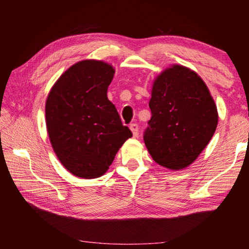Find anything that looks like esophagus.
<instances>
[{
    "mask_svg": "<svg viewBox=\"0 0 249 249\" xmlns=\"http://www.w3.org/2000/svg\"><path fill=\"white\" fill-rule=\"evenodd\" d=\"M129 128H130V130H132L134 137H137L138 133H140V126H138L136 123H134V124H130Z\"/></svg>",
    "mask_w": 249,
    "mask_h": 249,
    "instance_id": "obj_1",
    "label": "esophagus"
}]
</instances>
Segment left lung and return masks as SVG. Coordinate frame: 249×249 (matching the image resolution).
Here are the masks:
<instances>
[{"label":"left lung","mask_w":249,"mask_h":249,"mask_svg":"<svg viewBox=\"0 0 249 249\" xmlns=\"http://www.w3.org/2000/svg\"><path fill=\"white\" fill-rule=\"evenodd\" d=\"M149 107L144 142L151 157L171 170L188 167L217 126L216 105L203 80L185 67L172 66L155 80Z\"/></svg>","instance_id":"1"}]
</instances>
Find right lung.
Returning a JSON list of instances; mask_svg holds the SVG:
<instances>
[{"label": "right lung", "mask_w": 249, "mask_h": 249, "mask_svg": "<svg viewBox=\"0 0 249 249\" xmlns=\"http://www.w3.org/2000/svg\"><path fill=\"white\" fill-rule=\"evenodd\" d=\"M113 75L114 69L103 61H80L58 79L46 101L53 148L66 169L80 178L104 175L133 136L107 99Z\"/></svg>", "instance_id": "1"}]
</instances>
